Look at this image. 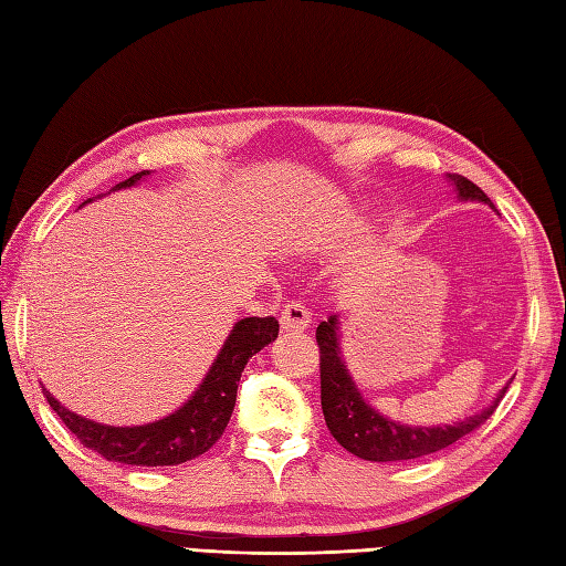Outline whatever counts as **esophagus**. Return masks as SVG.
Wrapping results in <instances>:
<instances>
[{
	"label": "esophagus",
	"mask_w": 566,
	"mask_h": 566,
	"mask_svg": "<svg viewBox=\"0 0 566 566\" xmlns=\"http://www.w3.org/2000/svg\"><path fill=\"white\" fill-rule=\"evenodd\" d=\"M312 324L310 310L295 300V303H287L281 312V329L283 332H305L307 326Z\"/></svg>",
	"instance_id": "esophagus-1"
}]
</instances>
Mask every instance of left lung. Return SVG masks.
<instances>
[{"mask_svg":"<svg viewBox=\"0 0 566 566\" xmlns=\"http://www.w3.org/2000/svg\"><path fill=\"white\" fill-rule=\"evenodd\" d=\"M448 181L455 186L458 198L462 200H482L489 203L486 193L470 179L460 174H448ZM492 206V203H489ZM317 346H319V380H322V411L326 429L342 443L348 453H354L370 462H399L417 460L423 455L438 453L448 446L458 443L460 438L472 433L474 429L492 417L499 407L501 397L506 395L509 385L501 389L496 399L486 409L472 413L464 421L450 426H405L375 411L366 399L360 397L356 382L350 380L346 363L338 348V319L332 315L317 326Z\"/></svg>","mask_w":566,"mask_h":566,"instance_id":"left-lung-1","label":"left lung"}]
</instances>
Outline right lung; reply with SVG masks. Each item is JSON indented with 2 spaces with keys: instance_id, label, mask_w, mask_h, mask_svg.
I'll return each instance as SVG.
<instances>
[{
  "instance_id": "1",
  "label": "right lung",
  "mask_w": 566,
  "mask_h": 566,
  "mask_svg": "<svg viewBox=\"0 0 566 566\" xmlns=\"http://www.w3.org/2000/svg\"><path fill=\"white\" fill-rule=\"evenodd\" d=\"M147 174L149 171L133 174L130 179L113 186V191L135 186ZM84 203H92V198L84 200ZM275 336H279V319L275 317H244L237 322L196 392L184 401V407L153 423H96L62 407L48 389H43V395L57 417L65 421L67 429L77 436V441L102 458L123 464H140V468L181 464L203 455L206 450L218 443V438L228 429V421L232 417L237 385H240L244 366Z\"/></svg>"
}]
</instances>
